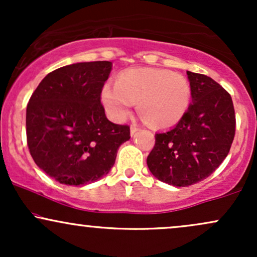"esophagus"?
Here are the masks:
<instances>
[{"instance_id": "obj_1", "label": "esophagus", "mask_w": 257, "mask_h": 257, "mask_svg": "<svg viewBox=\"0 0 257 257\" xmlns=\"http://www.w3.org/2000/svg\"><path fill=\"white\" fill-rule=\"evenodd\" d=\"M138 131H139V126H138V125L133 124V125L131 126V134H132V135H134L135 133H137Z\"/></svg>"}]
</instances>
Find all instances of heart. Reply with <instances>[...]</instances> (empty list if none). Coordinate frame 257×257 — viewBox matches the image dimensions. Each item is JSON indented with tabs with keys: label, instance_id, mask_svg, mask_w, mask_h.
I'll return each mask as SVG.
<instances>
[{
	"label": "heart",
	"instance_id": "1",
	"mask_svg": "<svg viewBox=\"0 0 257 257\" xmlns=\"http://www.w3.org/2000/svg\"><path fill=\"white\" fill-rule=\"evenodd\" d=\"M101 101L110 118L120 122L134 102L147 124L170 128L185 116L191 101V85L185 76L164 69H129L114 85L106 84Z\"/></svg>",
	"mask_w": 257,
	"mask_h": 257
}]
</instances>
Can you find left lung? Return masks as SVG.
Listing matches in <instances>:
<instances>
[{
  "label": "left lung",
  "instance_id": "obj_1",
  "mask_svg": "<svg viewBox=\"0 0 257 257\" xmlns=\"http://www.w3.org/2000/svg\"><path fill=\"white\" fill-rule=\"evenodd\" d=\"M193 104L182 119L156 134L147 156L150 172L166 184L186 187L211 175L228 155L235 134L232 98L213 78L187 71Z\"/></svg>",
  "mask_w": 257,
  "mask_h": 257
}]
</instances>
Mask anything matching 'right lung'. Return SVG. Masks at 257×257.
I'll use <instances>...</instances> for the list:
<instances>
[{
  "mask_svg": "<svg viewBox=\"0 0 257 257\" xmlns=\"http://www.w3.org/2000/svg\"><path fill=\"white\" fill-rule=\"evenodd\" d=\"M111 61L63 66L44 77L26 107V141L35 163L65 185L106 175L131 126L106 118L101 91Z\"/></svg>",
  "mask_w": 257,
  "mask_h": 257,
  "instance_id": "1",
  "label": "right lung"
}]
</instances>
